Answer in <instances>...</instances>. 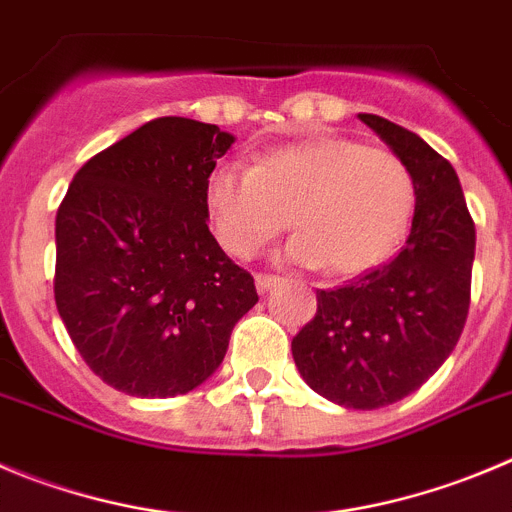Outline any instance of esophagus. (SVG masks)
<instances>
[{
    "label": "esophagus",
    "instance_id": "obj_1",
    "mask_svg": "<svg viewBox=\"0 0 512 512\" xmlns=\"http://www.w3.org/2000/svg\"><path fill=\"white\" fill-rule=\"evenodd\" d=\"M278 283H280V278H275V275H257L255 278V285L260 293H267V290L275 288Z\"/></svg>",
    "mask_w": 512,
    "mask_h": 512
}]
</instances>
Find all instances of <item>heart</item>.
I'll return each instance as SVG.
<instances>
[{"label": "heart", "mask_w": 512, "mask_h": 512, "mask_svg": "<svg viewBox=\"0 0 512 512\" xmlns=\"http://www.w3.org/2000/svg\"><path fill=\"white\" fill-rule=\"evenodd\" d=\"M202 202L229 255H257L290 222L295 234L283 260L356 275L384 262L404 240L417 186L391 151L318 136L272 148L247 171L214 166Z\"/></svg>", "instance_id": "b5f03b06"}]
</instances>
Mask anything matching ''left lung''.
Returning <instances> with one entry per match:
<instances>
[{"label": "left lung", "mask_w": 512, "mask_h": 512, "mask_svg": "<svg viewBox=\"0 0 512 512\" xmlns=\"http://www.w3.org/2000/svg\"><path fill=\"white\" fill-rule=\"evenodd\" d=\"M358 118L412 171V227L394 260L318 290V313L293 338V358L315 394L371 412L417 391L455 351L470 308L475 224L450 161L386 118Z\"/></svg>", "instance_id": "8db88e82"}]
</instances>
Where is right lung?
Wrapping results in <instances>:
<instances>
[{"instance_id": "1", "label": "right lung", "mask_w": 512, "mask_h": 512, "mask_svg": "<svg viewBox=\"0 0 512 512\" xmlns=\"http://www.w3.org/2000/svg\"><path fill=\"white\" fill-rule=\"evenodd\" d=\"M234 136L156 118L73 176L55 219V303L95 376L141 399L202 386L257 303L209 232L204 179Z\"/></svg>"}]
</instances>
